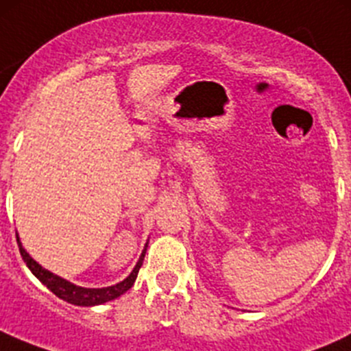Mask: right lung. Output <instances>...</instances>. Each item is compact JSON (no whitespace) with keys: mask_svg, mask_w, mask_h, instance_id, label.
I'll return each mask as SVG.
<instances>
[{"mask_svg":"<svg viewBox=\"0 0 351 351\" xmlns=\"http://www.w3.org/2000/svg\"><path fill=\"white\" fill-rule=\"evenodd\" d=\"M16 241H19L20 254H22L23 261L27 263V267L30 268L32 274H34L42 284L47 287L52 293H56L59 299L66 300V302L69 304H74V306H84V307L100 306V304L108 302V300H113L117 299V297L122 295V293H125L127 290L134 285V282H136L137 274H139V268L143 267V261H144V256H146V250H147V243H146V246H144L143 253H141L134 270L130 271L129 277L123 278L122 282L110 287H101V289H86V287L71 284V282L66 280V278L45 270L42 265H38L37 261L27 253V250H25L22 243H20V238H16Z\"/></svg>","mask_w":351,"mask_h":351,"instance_id":"1","label":"right lung"}]
</instances>
